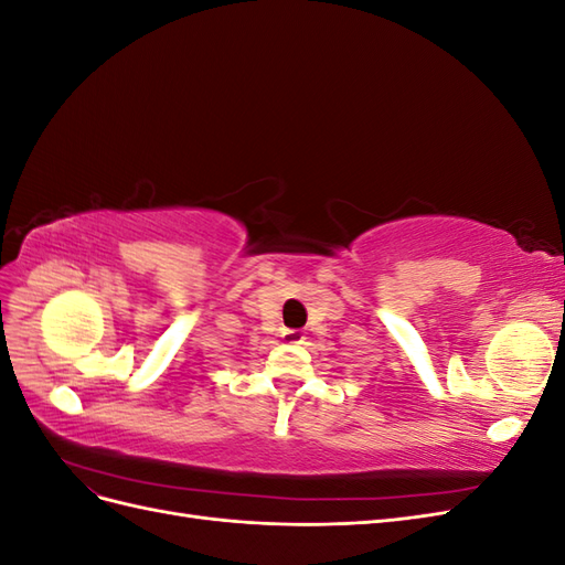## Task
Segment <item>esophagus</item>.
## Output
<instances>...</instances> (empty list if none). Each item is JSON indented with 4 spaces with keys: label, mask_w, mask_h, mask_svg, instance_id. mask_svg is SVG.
I'll return each instance as SVG.
<instances>
[{
    "label": "esophagus",
    "mask_w": 565,
    "mask_h": 565,
    "mask_svg": "<svg viewBox=\"0 0 565 565\" xmlns=\"http://www.w3.org/2000/svg\"><path fill=\"white\" fill-rule=\"evenodd\" d=\"M282 339L287 341V344H301L303 334H301L299 330H285V332H282Z\"/></svg>",
    "instance_id": "34e87169"
}]
</instances>
